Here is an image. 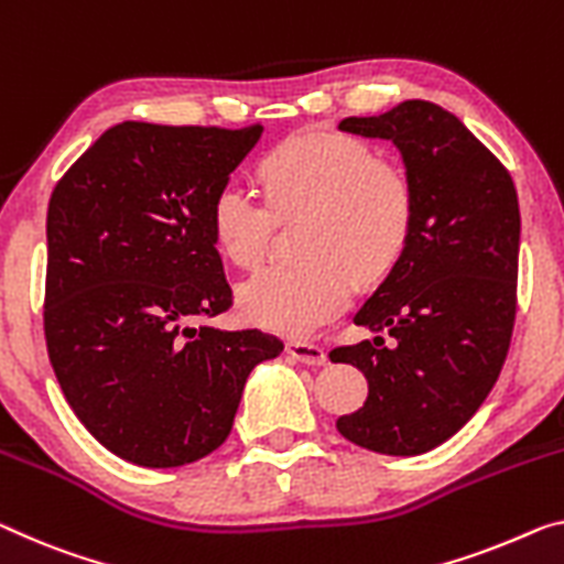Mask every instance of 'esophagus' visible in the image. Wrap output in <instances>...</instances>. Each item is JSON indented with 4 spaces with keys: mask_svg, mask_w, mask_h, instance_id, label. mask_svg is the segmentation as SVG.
Segmentation results:
<instances>
[{
    "mask_svg": "<svg viewBox=\"0 0 564 564\" xmlns=\"http://www.w3.org/2000/svg\"><path fill=\"white\" fill-rule=\"evenodd\" d=\"M288 352L294 360L305 362V366H325L327 362L325 350L317 348V345H310V343H290Z\"/></svg>",
    "mask_w": 564,
    "mask_h": 564,
    "instance_id": "34e87169",
    "label": "esophagus"
}]
</instances>
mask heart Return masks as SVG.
I'll use <instances>...</instances> for the list:
<instances>
[{
    "label": "heart",
    "mask_w": 564,
    "mask_h": 564,
    "mask_svg": "<svg viewBox=\"0 0 564 564\" xmlns=\"http://www.w3.org/2000/svg\"><path fill=\"white\" fill-rule=\"evenodd\" d=\"M267 196L224 181L212 198V227L224 252L257 267L270 249L274 209L307 204L305 254L270 264L241 288V307L257 325L307 337L348 310L358 274L391 270L413 227V188L391 161L358 138L294 133L262 163Z\"/></svg>",
    "instance_id": "b5f03b06"
}]
</instances>
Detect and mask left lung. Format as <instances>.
<instances>
[{
	"mask_svg": "<svg viewBox=\"0 0 564 564\" xmlns=\"http://www.w3.org/2000/svg\"><path fill=\"white\" fill-rule=\"evenodd\" d=\"M340 131L401 151L413 188V227L393 270L358 310L372 337L335 348L368 380L366 405L337 431L368 452L419 456L479 411L512 340L519 267L514 181L454 112L403 100Z\"/></svg>",
	"mask_w": 564,
	"mask_h": 564,
	"instance_id": "8db88e82",
	"label": "left lung"
}]
</instances>
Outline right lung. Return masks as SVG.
Instances as JSON below:
<instances>
[{
    "instance_id": "right-lung-1",
    "label": "right lung",
    "mask_w": 564,
    "mask_h": 564,
    "mask_svg": "<svg viewBox=\"0 0 564 564\" xmlns=\"http://www.w3.org/2000/svg\"><path fill=\"white\" fill-rule=\"evenodd\" d=\"M262 126L126 120L57 181L47 209L45 337L77 419L126 462L169 469L227 441L262 330L196 325L231 305L212 198Z\"/></svg>"
}]
</instances>
